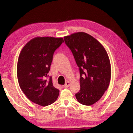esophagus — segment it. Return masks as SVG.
I'll list each match as a JSON object with an SVG mask.
<instances>
[{"instance_id":"34e87169","label":"esophagus","mask_w":133,"mask_h":133,"mask_svg":"<svg viewBox=\"0 0 133 133\" xmlns=\"http://www.w3.org/2000/svg\"><path fill=\"white\" fill-rule=\"evenodd\" d=\"M69 86H70V83L69 82H67L65 84V85H64V88H68V87H69Z\"/></svg>"}]
</instances>
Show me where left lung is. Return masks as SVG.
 Segmentation results:
<instances>
[{
    "mask_svg": "<svg viewBox=\"0 0 133 133\" xmlns=\"http://www.w3.org/2000/svg\"><path fill=\"white\" fill-rule=\"evenodd\" d=\"M64 39L79 68L80 89L76 98L83 105H91L102 97L109 85L111 65L107 52L99 41L84 32Z\"/></svg>",
    "mask_w": 133,
    "mask_h": 133,
    "instance_id": "obj_1",
    "label": "left lung"
}]
</instances>
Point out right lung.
Listing matches in <instances>:
<instances>
[{"mask_svg": "<svg viewBox=\"0 0 133 133\" xmlns=\"http://www.w3.org/2000/svg\"><path fill=\"white\" fill-rule=\"evenodd\" d=\"M64 42L62 38L36 37L28 42L19 54L17 76L21 89L30 101L45 107L57 99L59 90L54 87L50 70L54 51Z\"/></svg>", "mask_w": 133, "mask_h": 133, "instance_id": "obj_1", "label": "right lung"}]
</instances>
